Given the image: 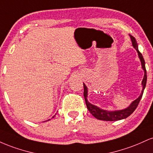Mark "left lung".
Returning a JSON list of instances; mask_svg holds the SVG:
<instances>
[{"label":"left lung","instance_id":"8db88e82","mask_svg":"<svg viewBox=\"0 0 153 153\" xmlns=\"http://www.w3.org/2000/svg\"><path fill=\"white\" fill-rule=\"evenodd\" d=\"M129 36H130L131 43H132V46L136 50L137 52L138 53V57L140 58V62H141V65L142 68L144 71V78L143 79V81H142V86H143V90H142L141 94H140V96L134 100V101H132L130 103L129 106L127 107L126 108H124V109L122 110H115V111H107L102 109V108H99V107L95 106V105L92 104L90 102H88V88L85 84L83 83L84 86V98H85V103H86V106L88 109L90 113L92 114L95 118L97 119H99V120H103V121H110V122H112V121H118L121 120V119H124L127 118L129 116H130L133 112L134 111V110L136 109V108L137 107L139 103H140V100H141L142 97H143V94L144 92V90H145V86H146V82H147V72H146V68H145V60H144V58L143 57V54L140 52V51L138 50V45L137 43L136 39L133 36L129 34Z\"/></svg>","mask_w":153,"mask_h":153}]
</instances>
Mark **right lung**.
<instances>
[{"instance_id": "right-lung-1", "label": "right lung", "mask_w": 153, "mask_h": 153, "mask_svg": "<svg viewBox=\"0 0 153 153\" xmlns=\"http://www.w3.org/2000/svg\"><path fill=\"white\" fill-rule=\"evenodd\" d=\"M54 117H52V118H54ZM49 120H50V119H48V120H47V121H49Z\"/></svg>"}]
</instances>
